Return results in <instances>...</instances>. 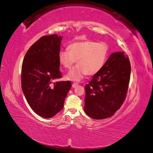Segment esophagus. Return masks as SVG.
<instances>
[{"label":"esophagus","instance_id":"esophagus-1","mask_svg":"<svg viewBox=\"0 0 153 153\" xmlns=\"http://www.w3.org/2000/svg\"><path fill=\"white\" fill-rule=\"evenodd\" d=\"M78 85V83H77V82H74L73 84V85H72V86L73 87H77Z\"/></svg>","mask_w":153,"mask_h":153}]
</instances>
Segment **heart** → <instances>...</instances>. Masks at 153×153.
Masks as SVG:
<instances>
[{"instance_id":"heart-1","label":"heart","mask_w":153,"mask_h":153,"mask_svg":"<svg viewBox=\"0 0 153 153\" xmlns=\"http://www.w3.org/2000/svg\"><path fill=\"white\" fill-rule=\"evenodd\" d=\"M109 47L105 42L86 41L69 45L68 50L59 53V62L64 69H70L76 61V65L68 74V78L80 80L85 75H94L104 66L108 59Z\"/></svg>"}]
</instances>
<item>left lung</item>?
<instances>
[{"label": "left lung", "mask_w": 153, "mask_h": 153, "mask_svg": "<svg viewBox=\"0 0 153 153\" xmlns=\"http://www.w3.org/2000/svg\"><path fill=\"white\" fill-rule=\"evenodd\" d=\"M131 64L124 52L109 57L101 70L85 85L84 112L94 119L108 118L126 99L130 80Z\"/></svg>", "instance_id": "obj_1"}]
</instances>
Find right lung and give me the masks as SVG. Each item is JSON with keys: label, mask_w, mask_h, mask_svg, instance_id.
<instances>
[{"label": "right lung", "mask_w": 153, "mask_h": 153, "mask_svg": "<svg viewBox=\"0 0 153 153\" xmlns=\"http://www.w3.org/2000/svg\"><path fill=\"white\" fill-rule=\"evenodd\" d=\"M61 36H45L32 45L23 61L22 89L34 112L50 118L61 111L71 87L70 81L52 83L62 76L59 70V53Z\"/></svg>", "instance_id": "obj_1"}]
</instances>
